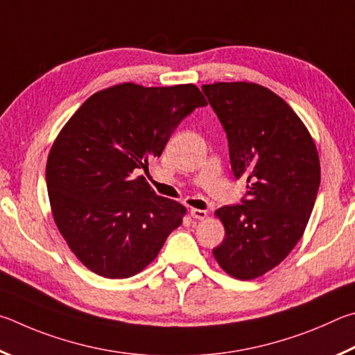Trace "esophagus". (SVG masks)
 <instances>
[{
  "label": "esophagus",
  "instance_id": "1",
  "mask_svg": "<svg viewBox=\"0 0 355 355\" xmlns=\"http://www.w3.org/2000/svg\"><path fill=\"white\" fill-rule=\"evenodd\" d=\"M190 215L193 216L195 220H204L207 216L206 210H201V209H190Z\"/></svg>",
  "mask_w": 355,
  "mask_h": 355
}]
</instances>
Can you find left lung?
<instances>
[{
    "instance_id": "8db88e82",
    "label": "left lung",
    "mask_w": 355,
    "mask_h": 355,
    "mask_svg": "<svg viewBox=\"0 0 355 355\" xmlns=\"http://www.w3.org/2000/svg\"><path fill=\"white\" fill-rule=\"evenodd\" d=\"M202 92L226 130L234 176L248 182L241 204L215 212L226 235L214 256L227 275L250 281L281 263L306 231L321 181L318 151L266 87L216 83Z\"/></svg>"
}]
</instances>
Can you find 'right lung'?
<instances>
[{
  "label": "right lung",
  "instance_id": "obj_1",
  "mask_svg": "<svg viewBox=\"0 0 355 355\" xmlns=\"http://www.w3.org/2000/svg\"><path fill=\"white\" fill-rule=\"evenodd\" d=\"M202 105L193 84L124 83L92 95L60 130L46 162L49 204L68 248L90 271L135 276L181 226L182 204L155 195L137 174Z\"/></svg>",
  "mask_w": 355,
  "mask_h": 355
}]
</instances>
